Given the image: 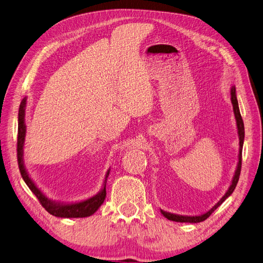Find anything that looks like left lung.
<instances>
[{
	"label": "left lung",
	"mask_w": 263,
	"mask_h": 263,
	"mask_svg": "<svg viewBox=\"0 0 263 263\" xmlns=\"http://www.w3.org/2000/svg\"><path fill=\"white\" fill-rule=\"evenodd\" d=\"M230 95H232V103H233V108H234V114H235V118H236V124H237V130H238V137H239V155H238V163H237V168L234 174V178L232 180V184H230L229 189L227 190V192L225 193V195L222 196L219 202L215 204L213 208L202 215H198V216H186V215H178V214H173V213H169L165 211H161V214L165 218H168L169 220H173V221H178V222H201L203 220H205L208 217L211 216V214L216 210L218 206L224 202L228 196L232 195V193L234 192V190L236 189V185L238 183V180H239V176H240V171H241V155H242V146H243V139H245V127H243V121L240 115V110H239V106H238V101H237V97H236V89L235 86L232 87V91H230Z\"/></svg>",
	"instance_id": "obj_1"
}]
</instances>
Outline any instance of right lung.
Segmentation results:
<instances>
[{
  "label": "right lung",
  "mask_w": 263,
  "mask_h": 263,
  "mask_svg": "<svg viewBox=\"0 0 263 263\" xmlns=\"http://www.w3.org/2000/svg\"><path fill=\"white\" fill-rule=\"evenodd\" d=\"M25 107H26V98L23 99L20 109H18V135H17V161H18V168L22 174L23 180L25 181L27 186L30 189L36 197L43 205V208L53 216L62 217V218H78V217H87L91 216L95 212H97L100 206L103 204L106 196V180L109 176V170H107L104 183H103V187L100 192L90 198H87L82 202L77 203H60L50 200L47 197L41 190H39L35 183L33 182L28 176V173L25 169L23 160V154H24V141H25V135H26V126H25Z\"/></svg>",
  "instance_id": "add662e5"
}]
</instances>
